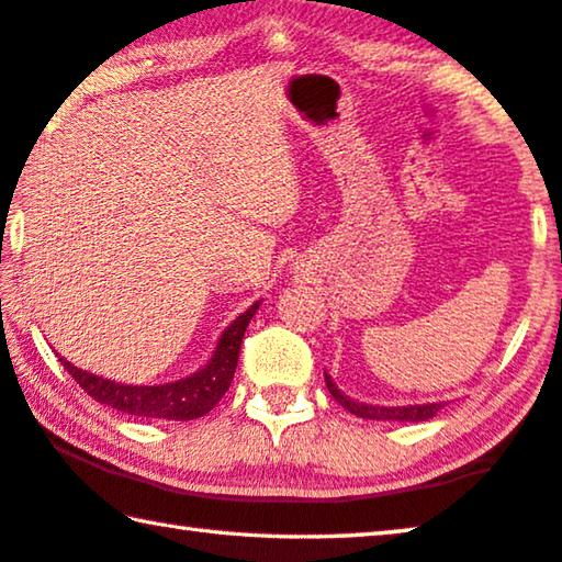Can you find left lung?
Returning <instances> with one entry per match:
<instances>
[{"instance_id":"8db88e82","label":"left lung","mask_w":562,"mask_h":562,"mask_svg":"<svg viewBox=\"0 0 562 562\" xmlns=\"http://www.w3.org/2000/svg\"><path fill=\"white\" fill-rule=\"evenodd\" d=\"M325 382L329 394L335 396V402L347 408L349 414H355L359 418H376V422H429V418L436 416L441 404H422V406H369V404H359L355 398H349L339 392L331 382L329 374L325 372Z\"/></svg>"}]
</instances>
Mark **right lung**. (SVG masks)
Returning a JSON list of instances; mask_svg holds the SVG:
<instances>
[{
  "label": "right lung",
  "mask_w": 562,
  "mask_h": 562,
  "mask_svg": "<svg viewBox=\"0 0 562 562\" xmlns=\"http://www.w3.org/2000/svg\"><path fill=\"white\" fill-rule=\"evenodd\" d=\"M260 302H255L250 310L243 312L231 327L223 331L221 341H217L215 355L207 364L195 372L193 376L180 379L173 384L160 386H128L116 384L109 379L97 376L83 369L74 367L71 361L59 357L66 372L74 376L83 392L99 404H106L119 408L123 414L140 416V418H173V422H190V418L205 416L211 408L221 402L227 386L233 382L237 357H240V345L245 337V329L250 325L255 312H258Z\"/></svg>",
  "instance_id": "obj_1"
}]
</instances>
